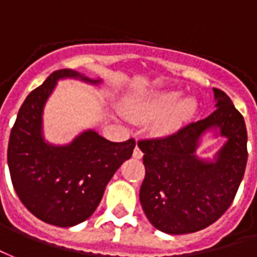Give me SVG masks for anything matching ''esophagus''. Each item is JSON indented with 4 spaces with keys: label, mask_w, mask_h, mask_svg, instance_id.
<instances>
[{
    "label": "esophagus",
    "mask_w": 257,
    "mask_h": 257,
    "mask_svg": "<svg viewBox=\"0 0 257 257\" xmlns=\"http://www.w3.org/2000/svg\"><path fill=\"white\" fill-rule=\"evenodd\" d=\"M133 156L136 157V159H141L142 156H144V153H142V151L140 149V147L137 145L136 149H134V152H133Z\"/></svg>",
    "instance_id": "34e87169"
}]
</instances>
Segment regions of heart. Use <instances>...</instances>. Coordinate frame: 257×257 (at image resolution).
I'll return each instance as SVG.
<instances>
[{
	"instance_id": "heart-1",
	"label": "heart",
	"mask_w": 257,
	"mask_h": 257,
	"mask_svg": "<svg viewBox=\"0 0 257 257\" xmlns=\"http://www.w3.org/2000/svg\"><path fill=\"white\" fill-rule=\"evenodd\" d=\"M127 110L137 120L155 121V131L159 134H170L178 130L197 110V101L193 97L182 98V93L177 90H162L142 95L128 104Z\"/></svg>"
}]
</instances>
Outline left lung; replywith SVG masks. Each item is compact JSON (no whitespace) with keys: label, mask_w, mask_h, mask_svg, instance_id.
Listing matches in <instances>:
<instances>
[{"label":"left lung","mask_w":257,"mask_h":257,"mask_svg":"<svg viewBox=\"0 0 257 257\" xmlns=\"http://www.w3.org/2000/svg\"><path fill=\"white\" fill-rule=\"evenodd\" d=\"M216 109L164 138L142 140L145 179L140 201L147 218L167 234H188L216 222L231 205L244 178L246 127L224 91L213 89ZM216 130L228 141L214 158L195 155L199 138Z\"/></svg>","instance_id":"left-lung-1"}]
</instances>
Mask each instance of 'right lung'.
Wrapping results in <instances>:
<instances>
[{"label":"right lung","mask_w":257,"mask_h":257,"mask_svg":"<svg viewBox=\"0 0 257 257\" xmlns=\"http://www.w3.org/2000/svg\"><path fill=\"white\" fill-rule=\"evenodd\" d=\"M90 79L72 69H59L33 90L19 109L11 131L8 166L20 201L42 222L71 227L89 219L113 174L133 155L136 141L110 142L86 130L68 145L45 141L42 113L59 79Z\"/></svg>","instance_id":"right-lung-1"}]
</instances>
